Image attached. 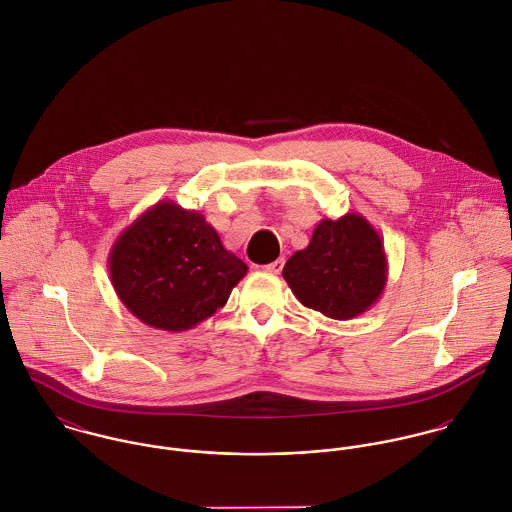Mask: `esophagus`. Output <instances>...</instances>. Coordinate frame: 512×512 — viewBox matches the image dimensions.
<instances>
[{
	"label": "esophagus",
	"instance_id": "1",
	"mask_svg": "<svg viewBox=\"0 0 512 512\" xmlns=\"http://www.w3.org/2000/svg\"><path fill=\"white\" fill-rule=\"evenodd\" d=\"M282 268H284V258H278L276 262L262 266V270H264V272H270V274H280Z\"/></svg>",
	"mask_w": 512,
	"mask_h": 512
}]
</instances>
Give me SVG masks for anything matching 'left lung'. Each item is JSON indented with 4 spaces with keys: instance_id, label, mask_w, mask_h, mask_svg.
<instances>
[{
    "instance_id": "1",
    "label": "left lung",
    "mask_w": 512,
    "mask_h": 512,
    "mask_svg": "<svg viewBox=\"0 0 512 512\" xmlns=\"http://www.w3.org/2000/svg\"><path fill=\"white\" fill-rule=\"evenodd\" d=\"M282 274L299 303L347 321L380 299L388 260L376 228L363 215L347 213L321 220L309 244L293 254Z\"/></svg>"
}]
</instances>
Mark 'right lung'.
I'll return each mask as SVG.
<instances>
[{"mask_svg": "<svg viewBox=\"0 0 512 512\" xmlns=\"http://www.w3.org/2000/svg\"><path fill=\"white\" fill-rule=\"evenodd\" d=\"M108 272L142 323L179 333L215 315L248 266L222 246L201 213L159 201L116 238Z\"/></svg>", "mask_w": 512, "mask_h": 512, "instance_id": "right-lung-1", "label": "right lung"}]
</instances>
